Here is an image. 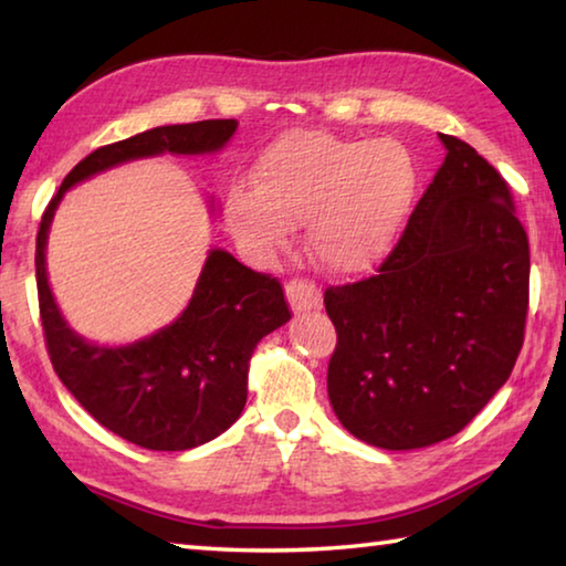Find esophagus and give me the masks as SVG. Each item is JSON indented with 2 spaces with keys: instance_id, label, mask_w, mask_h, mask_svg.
<instances>
[{
  "instance_id": "34e87169",
  "label": "esophagus",
  "mask_w": 566,
  "mask_h": 566,
  "mask_svg": "<svg viewBox=\"0 0 566 566\" xmlns=\"http://www.w3.org/2000/svg\"><path fill=\"white\" fill-rule=\"evenodd\" d=\"M284 292H286V300H290L292 310L296 314L310 312V310H319V306H322L319 286L310 282V280H290L284 286Z\"/></svg>"
}]
</instances>
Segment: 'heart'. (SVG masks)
Segmentation results:
<instances>
[{
    "label": "heart",
    "instance_id": "heart-1",
    "mask_svg": "<svg viewBox=\"0 0 566 566\" xmlns=\"http://www.w3.org/2000/svg\"><path fill=\"white\" fill-rule=\"evenodd\" d=\"M417 197V167L395 139L290 132L256 159L254 187L237 181L224 214L247 252L270 256L306 224L314 262L337 274L371 270L395 247Z\"/></svg>",
    "mask_w": 566,
    "mask_h": 566
}]
</instances>
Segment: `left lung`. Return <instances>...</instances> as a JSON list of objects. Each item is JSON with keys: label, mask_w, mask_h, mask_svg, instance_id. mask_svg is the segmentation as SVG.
<instances>
[{"label": "left lung", "mask_w": 566, "mask_h": 566, "mask_svg": "<svg viewBox=\"0 0 566 566\" xmlns=\"http://www.w3.org/2000/svg\"><path fill=\"white\" fill-rule=\"evenodd\" d=\"M375 276L329 286L327 391L342 427L379 449L454 437L510 379L530 310V239L510 185L467 142Z\"/></svg>", "instance_id": "1"}]
</instances>
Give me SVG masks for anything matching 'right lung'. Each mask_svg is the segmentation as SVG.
Masks as SVG:
<instances>
[{"instance_id":"right-lung-1","label":"right lung","mask_w":566,"mask_h":566,"mask_svg":"<svg viewBox=\"0 0 566 566\" xmlns=\"http://www.w3.org/2000/svg\"><path fill=\"white\" fill-rule=\"evenodd\" d=\"M234 132L237 119L169 124L94 149L64 177L36 232L40 317L56 377L102 427L155 452L199 447L239 419L254 347L292 317L282 284L212 249L175 322L124 347H99L74 334L54 302L44 266L46 234L64 191L80 181L165 151L212 155Z\"/></svg>"}]
</instances>
